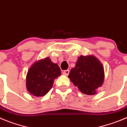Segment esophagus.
Segmentation results:
<instances>
[{
  "label": "esophagus",
  "instance_id": "1",
  "mask_svg": "<svg viewBox=\"0 0 127 127\" xmlns=\"http://www.w3.org/2000/svg\"><path fill=\"white\" fill-rule=\"evenodd\" d=\"M69 73V69H66V70H64L63 71V74L64 75H66V76H68Z\"/></svg>",
  "mask_w": 127,
  "mask_h": 127
}]
</instances>
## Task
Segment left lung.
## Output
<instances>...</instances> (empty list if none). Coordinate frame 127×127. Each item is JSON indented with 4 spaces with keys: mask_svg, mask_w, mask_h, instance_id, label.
Returning <instances> with one entry per match:
<instances>
[{
    "mask_svg": "<svg viewBox=\"0 0 127 127\" xmlns=\"http://www.w3.org/2000/svg\"><path fill=\"white\" fill-rule=\"evenodd\" d=\"M68 78L82 93L94 95L104 83V66L96 57L80 56L75 67L71 69Z\"/></svg>",
    "mask_w": 127,
    "mask_h": 127,
    "instance_id": "obj_1",
    "label": "left lung"
}]
</instances>
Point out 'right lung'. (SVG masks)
<instances>
[{
    "label": "right lung",
    "mask_w": 127,
    "mask_h": 127,
    "mask_svg": "<svg viewBox=\"0 0 127 127\" xmlns=\"http://www.w3.org/2000/svg\"><path fill=\"white\" fill-rule=\"evenodd\" d=\"M61 69L49 57L34 63L27 75V91L34 96H44L52 89L54 80L60 76Z\"/></svg>",
    "instance_id": "add662e5"
}]
</instances>
